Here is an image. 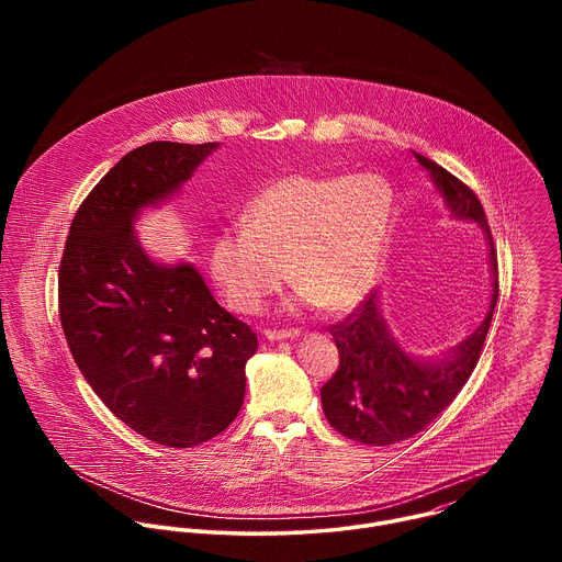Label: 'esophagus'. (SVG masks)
<instances>
[{
    "mask_svg": "<svg viewBox=\"0 0 562 562\" xmlns=\"http://www.w3.org/2000/svg\"><path fill=\"white\" fill-rule=\"evenodd\" d=\"M300 336V331L297 329H289V331H265V338L267 340H271V342H282V340H293V338H297Z\"/></svg>",
    "mask_w": 562,
    "mask_h": 562,
    "instance_id": "1",
    "label": "esophagus"
}]
</instances>
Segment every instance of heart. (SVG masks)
I'll list each match as a JSON object with an SVG mask.
<instances>
[{
  "mask_svg": "<svg viewBox=\"0 0 562 562\" xmlns=\"http://www.w3.org/2000/svg\"><path fill=\"white\" fill-rule=\"evenodd\" d=\"M393 206L375 173L282 176L245 204L239 226L213 237L211 278L237 313H256L286 273L297 306L342 315L378 280Z\"/></svg>",
  "mask_w": 562,
  "mask_h": 562,
  "instance_id": "1",
  "label": "heart"
}]
</instances>
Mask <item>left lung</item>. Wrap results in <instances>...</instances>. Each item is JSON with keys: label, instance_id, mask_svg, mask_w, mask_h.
I'll use <instances>...</instances> for the list:
<instances>
[{"label": "left lung", "instance_id": "obj_1", "mask_svg": "<svg viewBox=\"0 0 562 562\" xmlns=\"http://www.w3.org/2000/svg\"><path fill=\"white\" fill-rule=\"evenodd\" d=\"M412 153L442 195L449 217L485 233L492 297L483 323L434 360L409 353L393 338L382 315L378 291L356 313L329 329L340 353V367L319 389L323 412L342 436L373 447L420 434L451 405L477 364L498 302V262L483 204L467 184L434 159L416 150Z\"/></svg>", "mask_w": 562, "mask_h": 562}]
</instances>
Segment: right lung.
I'll use <instances>...</instances> for the list:
<instances>
[{"mask_svg": "<svg viewBox=\"0 0 562 562\" xmlns=\"http://www.w3.org/2000/svg\"><path fill=\"white\" fill-rule=\"evenodd\" d=\"M217 146L150 142L126 153L75 213L59 265V319L79 371L124 425L178 449L235 420L258 336L191 262L153 260L135 222Z\"/></svg>", "mask_w": 562, "mask_h": 562, "instance_id": "right-lung-1", "label": "right lung"}]
</instances>
